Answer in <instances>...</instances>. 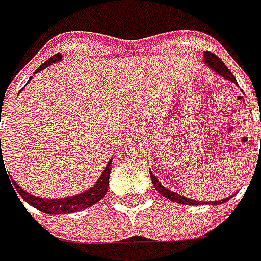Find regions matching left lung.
I'll list each match as a JSON object with an SVG mask.
<instances>
[{
  "instance_id": "8db88e82",
  "label": "left lung",
  "mask_w": 261,
  "mask_h": 261,
  "mask_svg": "<svg viewBox=\"0 0 261 261\" xmlns=\"http://www.w3.org/2000/svg\"><path fill=\"white\" fill-rule=\"evenodd\" d=\"M203 56H205V63H206L207 66L212 67L216 73L220 74V76H223L225 79L230 80V82H234V83H236V79H234V76L232 74V72L227 69V66H226L223 62L220 61L216 55L212 54V52H205ZM149 175H151V181H152V184H154L155 189L162 195V196H164V198H167V199L169 200H174V202H178V203H182V205H202V202H198V200H194V199H188V198H185V196H182V195L179 194H175V192L169 191V189H167L165 187H162L161 182L156 179L152 172H151ZM229 199H230V196H229V198H225V199H222V200H215V202H212V205H220V203H225V202H227Z\"/></svg>"
}]
</instances>
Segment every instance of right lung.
<instances>
[{"instance_id": "add662e5", "label": "right lung", "mask_w": 261, "mask_h": 261, "mask_svg": "<svg viewBox=\"0 0 261 261\" xmlns=\"http://www.w3.org/2000/svg\"><path fill=\"white\" fill-rule=\"evenodd\" d=\"M62 55L56 54L52 58H49L48 61L45 62L43 65L36 69V72H39L45 67L50 66L55 62L61 61ZM1 141V140H0ZM1 145V144H0ZM112 161L107 164V167L103 171V174L99 178V181L96 182V185L92 187L90 189L85 191L83 194L76 195V196H70V198H65V199H42L38 196L25 192L22 188L18 187L15 181H12V185L16 189V192L19 194V196L22 198L27 203H29L31 206L39 209L42 212L49 213V215H56V213H73L82 209H86V207L92 206L94 203H97L100 199L105 198L106 192H107V188H109V176L112 172Z\"/></svg>"}]
</instances>
